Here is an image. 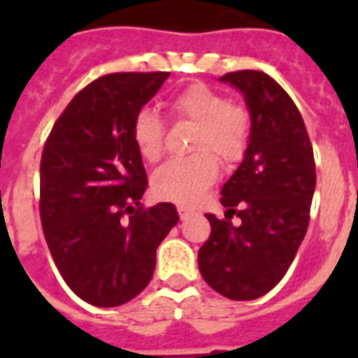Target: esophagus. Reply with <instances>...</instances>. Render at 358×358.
Here are the masks:
<instances>
[{"label":"esophagus","mask_w":358,"mask_h":358,"mask_svg":"<svg viewBox=\"0 0 358 358\" xmlns=\"http://www.w3.org/2000/svg\"><path fill=\"white\" fill-rule=\"evenodd\" d=\"M178 215L182 221H185L191 215V210L187 206H184V204H178Z\"/></svg>","instance_id":"obj_1"}]
</instances>
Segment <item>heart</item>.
I'll use <instances>...</instances> for the list:
<instances>
[{"label": "heart", "mask_w": 358, "mask_h": 358, "mask_svg": "<svg viewBox=\"0 0 358 358\" xmlns=\"http://www.w3.org/2000/svg\"><path fill=\"white\" fill-rule=\"evenodd\" d=\"M176 119L195 124L187 157H174L152 176V191L159 199L189 204L217 180L219 163L241 162L250 139V119L243 108L206 85H191L169 102ZM163 120L152 109H141L131 126V139L146 162H156L163 152Z\"/></svg>", "instance_id": "obj_1"}]
</instances>
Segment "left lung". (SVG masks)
Segmentation results:
<instances>
[{
	"mask_svg": "<svg viewBox=\"0 0 358 358\" xmlns=\"http://www.w3.org/2000/svg\"><path fill=\"white\" fill-rule=\"evenodd\" d=\"M219 81L243 94L250 139L221 189L227 219L206 213L212 232L199 250V269L217 294L252 301L280 282L305 238L316 163L299 109L277 81L260 70L229 72Z\"/></svg>",
	"mask_w": 358,
	"mask_h": 358,
	"instance_id": "8db88e82",
	"label": "left lung"
}]
</instances>
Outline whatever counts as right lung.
Listing matches in <instances>:
<instances>
[{
    "mask_svg": "<svg viewBox=\"0 0 358 358\" xmlns=\"http://www.w3.org/2000/svg\"><path fill=\"white\" fill-rule=\"evenodd\" d=\"M169 72H122L80 91L53 124L41 159L48 249L80 299L119 306L148 286L156 249L178 223L171 202L141 206L146 180L131 139L135 115Z\"/></svg>",
    "mask_w": 358,
    "mask_h": 358,
    "instance_id": "add662e5",
    "label": "right lung"
}]
</instances>
